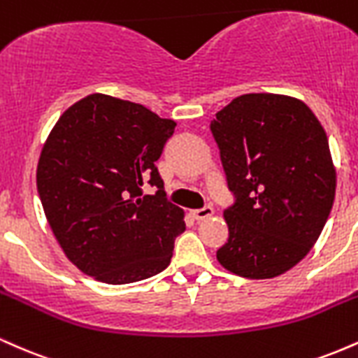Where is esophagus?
Instances as JSON below:
<instances>
[{"label":"esophagus","instance_id":"esophagus-1","mask_svg":"<svg viewBox=\"0 0 358 358\" xmlns=\"http://www.w3.org/2000/svg\"><path fill=\"white\" fill-rule=\"evenodd\" d=\"M192 215H193V219H195V220H205V219H208V217L213 215V208L210 207V205H205L203 208L193 210Z\"/></svg>","mask_w":358,"mask_h":358}]
</instances>
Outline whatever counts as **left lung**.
I'll return each mask as SVG.
<instances>
[{
  "label": "left lung",
  "instance_id": "obj_1",
  "mask_svg": "<svg viewBox=\"0 0 358 358\" xmlns=\"http://www.w3.org/2000/svg\"><path fill=\"white\" fill-rule=\"evenodd\" d=\"M210 131L236 196L217 261L242 278H276L310 252L334 207L327 133L305 102L279 94L236 97Z\"/></svg>",
  "mask_w": 358,
  "mask_h": 358
}]
</instances>
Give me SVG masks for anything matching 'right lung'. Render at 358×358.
<instances>
[{
  "label": "right lung",
  "mask_w": 358,
  "mask_h": 358,
  "mask_svg": "<svg viewBox=\"0 0 358 358\" xmlns=\"http://www.w3.org/2000/svg\"><path fill=\"white\" fill-rule=\"evenodd\" d=\"M175 126L136 102L90 94L48 134L36 188L62 250L87 276L127 285L170 264L185 215L155 163ZM145 182L155 196L142 195Z\"/></svg>",
  "instance_id": "right-lung-1"
}]
</instances>
